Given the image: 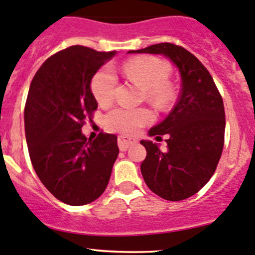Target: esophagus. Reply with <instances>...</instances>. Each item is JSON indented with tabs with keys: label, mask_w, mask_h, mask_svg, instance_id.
<instances>
[{
	"label": "esophagus",
	"mask_w": 255,
	"mask_h": 255,
	"mask_svg": "<svg viewBox=\"0 0 255 255\" xmlns=\"http://www.w3.org/2000/svg\"><path fill=\"white\" fill-rule=\"evenodd\" d=\"M132 143H135V140H131V138H127L125 136H119L118 137V145L122 151H127Z\"/></svg>",
	"instance_id": "34e87169"
}]
</instances>
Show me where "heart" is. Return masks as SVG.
<instances>
[{
    "label": "heart",
    "instance_id": "heart-1",
    "mask_svg": "<svg viewBox=\"0 0 255 255\" xmlns=\"http://www.w3.org/2000/svg\"><path fill=\"white\" fill-rule=\"evenodd\" d=\"M123 75L131 82L145 88V96L152 103L163 106L173 96V89L167 82L169 66L153 56H141L128 60L122 67ZM118 86V77L110 67H103L93 76L91 89L99 104L107 106L114 99ZM107 124L113 131L122 133L137 132L152 120V114L145 108L118 107L106 118Z\"/></svg>",
    "mask_w": 255,
    "mask_h": 255
}]
</instances>
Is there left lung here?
Returning a JSON list of instances; mask_svg holds the SVG:
<instances>
[{
	"label": "left lung",
	"mask_w": 255,
	"mask_h": 255,
	"mask_svg": "<svg viewBox=\"0 0 255 255\" xmlns=\"http://www.w3.org/2000/svg\"><path fill=\"white\" fill-rule=\"evenodd\" d=\"M128 52L161 54L178 67L182 78L179 98L169 115L148 131L168 135L167 151L152 141H141L147 156L141 163L145 183L161 198H190L216 170L225 142L224 101L207 69L191 52L172 43H159Z\"/></svg>",
	"instance_id": "8db88e82"
}]
</instances>
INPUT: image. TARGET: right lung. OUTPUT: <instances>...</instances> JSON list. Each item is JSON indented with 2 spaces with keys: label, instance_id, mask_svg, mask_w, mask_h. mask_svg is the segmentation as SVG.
<instances>
[{
  "label": "right lung",
  "instance_id": "add662e5",
  "mask_svg": "<svg viewBox=\"0 0 255 255\" xmlns=\"http://www.w3.org/2000/svg\"><path fill=\"white\" fill-rule=\"evenodd\" d=\"M114 55L70 46L50 56L30 83L24 127L31 164L50 193L69 205H86L104 193L119 154L115 135L91 140L81 131L98 108L92 77Z\"/></svg>",
  "mask_w": 255,
  "mask_h": 255
}]
</instances>
